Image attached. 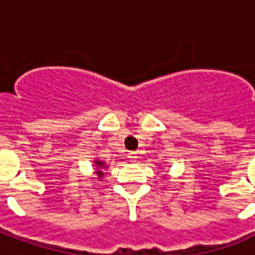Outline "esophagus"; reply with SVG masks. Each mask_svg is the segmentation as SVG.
Masks as SVG:
<instances>
[{
	"instance_id": "obj_1",
	"label": "esophagus",
	"mask_w": 255,
	"mask_h": 255,
	"mask_svg": "<svg viewBox=\"0 0 255 255\" xmlns=\"http://www.w3.org/2000/svg\"><path fill=\"white\" fill-rule=\"evenodd\" d=\"M128 160L131 161V162H136V160H138V155H136V153H133V151L128 153Z\"/></svg>"
}]
</instances>
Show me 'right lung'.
I'll list each match as a JSON object with an SVG mask.
<instances>
[{"instance_id":"add662e5","label":"right lung","mask_w":255,"mask_h":255,"mask_svg":"<svg viewBox=\"0 0 255 255\" xmlns=\"http://www.w3.org/2000/svg\"><path fill=\"white\" fill-rule=\"evenodd\" d=\"M94 166H95V175L98 176V179H102L104 177V171H106V168H108V165H106L104 161L98 160V158H95L94 161Z\"/></svg>"}]
</instances>
